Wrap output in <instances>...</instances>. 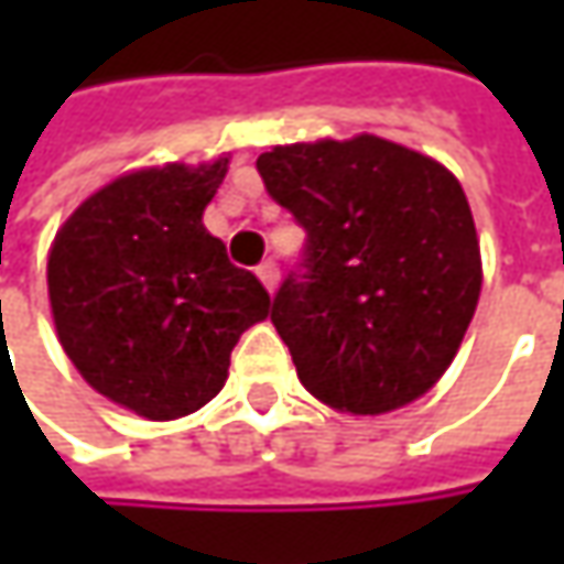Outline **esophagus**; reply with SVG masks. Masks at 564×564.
<instances>
[{
    "instance_id": "esophagus-1",
    "label": "esophagus",
    "mask_w": 564,
    "mask_h": 564,
    "mask_svg": "<svg viewBox=\"0 0 564 564\" xmlns=\"http://www.w3.org/2000/svg\"><path fill=\"white\" fill-rule=\"evenodd\" d=\"M257 275H260V282H263V285H267V289H275V285H279V263H275V260H263V263H260V267H257Z\"/></svg>"
}]
</instances>
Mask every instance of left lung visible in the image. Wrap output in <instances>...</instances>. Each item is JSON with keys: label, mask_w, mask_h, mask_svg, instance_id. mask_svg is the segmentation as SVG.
I'll list each match as a JSON object with an SVG mask.
<instances>
[{"label": "left lung", "mask_w": 564, "mask_h": 564, "mask_svg": "<svg viewBox=\"0 0 564 564\" xmlns=\"http://www.w3.org/2000/svg\"><path fill=\"white\" fill-rule=\"evenodd\" d=\"M257 172L307 231L270 314L304 389L348 414L421 399L458 355L484 282L458 178L373 134L272 147Z\"/></svg>", "instance_id": "8db88e82"}]
</instances>
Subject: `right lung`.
<instances>
[{"mask_svg": "<svg viewBox=\"0 0 564 564\" xmlns=\"http://www.w3.org/2000/svg\"><path fill=\"white\" fill-rule=\"evenodd\" d=\"M226 172L228 156L128 172L77 206L50 250L65 355L99 395L147 421L204 408L241 333L270 316L260 279L204 228Z\"/></svg>", "mask_w": 564, "mask_h": 564, "instance_id": "1", "label": "right lung"}]
</instances>
